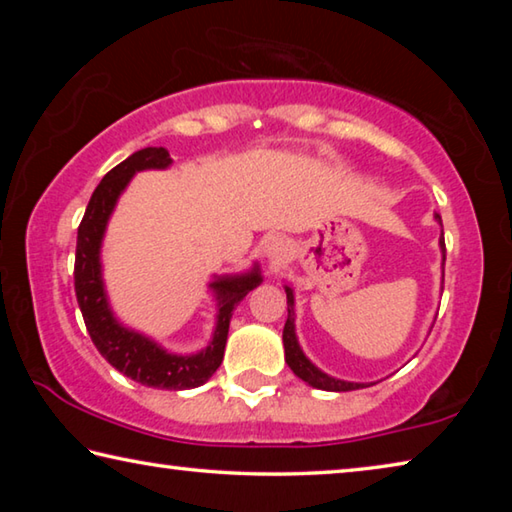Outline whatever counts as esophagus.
I'll return each instance as SVG.
<instances>
[{"instance_id":"1","label":"esophagus","mask_w":512,"mask_h":512,"mask_svg":"<svg viewBox=\"0 0 512 512\" xmlns=\"http://www.w3.org/2000/svg\"><path fill=\"white\" fill-rule=\"evenodd\" d=\"M264 255L268 259V268H271V271H277L284 262V255H287V244H284V239L280 237L268 239L264 246Z\"/></svg>"}]
</instances>
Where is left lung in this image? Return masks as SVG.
<instances>
[{
  "label": "left lung",
  "instance_id": "obj_1",
  "mask_svg": "<svg viewBox=\"0 0 512 512\" xmlns=\"http://www.w3.org/2000/svg\"><path fill=\"white\" fill-rule=\"evenodd\" d=\"M440 246L445 250V239H440ZM287 305H289V316L287 323H284V332H282V341H284V357H287L289 368L296 372V375L307 381L309 386L320 388V391H357V388H366L363 384H354V381H343V379H334L320 372L314 363H311L305 354H302L300 345L296 341V332H293V291L287 287Z\"/></svg>",
  "mask_w": 512,
  "mask_h": 512
}]
</instances>
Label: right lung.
<instances>
[{"label": "right lung", "mask_w": 512, "mask_h": 512, "mask_svg": "<svg viewBox=\"0 0 512 512\" xmlns=\"http://www.w3.org/2000/svg\"><path fill=\"white\" fill-rule=\"evenodd\" d=\"M169 164L171 158L167 149L149 146V149L137 151L131 158L119 162L115 169H110L103 176L79 225L74 259V291L90 339L112 368L133 381H140L144 386L164 388V391H187V388L205 384L216 368L221 366L232 311L248 291H253L262 282V277L255 268L246 275L221 277V280L210 284L216 291V298H219V323H216L212 343L203 352L192 354V357H178V354L164 352L153 341L121 327L112 318L106 293H103L99 264V248L108 216L117 203V196L124 192L135 171L164 169Z\"/></svg>", "instance_id": "obj_1"}]
</instances>
